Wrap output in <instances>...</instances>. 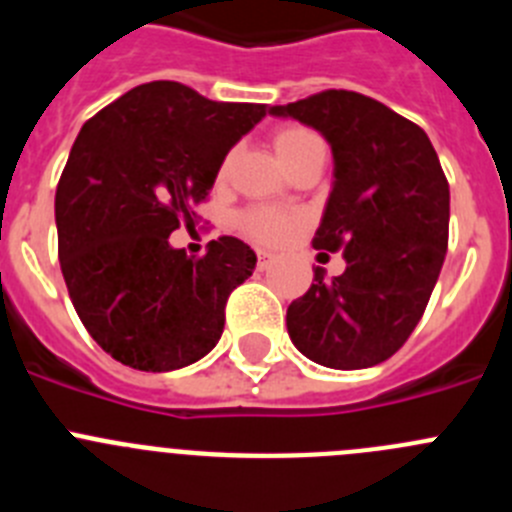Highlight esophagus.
Wrapping results in <instances>:
<instances>
[{"label":"esophagus","instance_id":"obj_1","mask_svg":"<svg viewBox=\"0 0 512 512\" xmlns=\"http://www.w3.org/2000/svg\"><path fill=\"white\" fill-rule=\"evenodd\" d=\"M256 256H259V269H261V271L269 269L271 261H274V253L266 251V248H259V251H256Z\"/></svg>","mask_w":512,"mask_h":512}]
</instances>
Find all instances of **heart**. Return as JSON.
Segmentation results:
<instances>
[{"mask_svg": "<svg viewBox=\"0 0 512 512\" xmlns=\"http://www.w3.org/2000/svg\"><path fill=\"white\" fill-rule=\"evenodd\" d=\"M317 144H320V139L314 137L309 129H302V126H284V129L276 131L274 137L276 154L284 162V167H289L294 159H299L307 149L317 147ZM228 162L231 159H225L223 167H220V177H225V172H228ZM238 225L253 241L279 243L297 228L299 215L279 208H269V205H256V208H248L246 213H241Z\"/></svg>", "mask_w": 512, "mask_h": 512, "instance_id": "heart-1", "label": "heart"}]
</instances>
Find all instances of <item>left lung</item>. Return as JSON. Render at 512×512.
<instances>
[{
    "instance_id": "obj_1",
    "label": "left lung",
    "mask_w": 512,
    "mask_h": 512,
    "mask_svg": "<svg viewBox=\"0 0 512 512\" xmlns=\"http://www.w3.org/2000/svg\"><path fill=\"white\" fill-rule=\"evenodd\" d=\"M327 139L335 180L312 246L342 251L345 271L287 309L294 348L314 363L358 370L391 358L429 304L447 256L449 182L414 121L355 91L274 106Z\"/></svg>"
}]
</instances>
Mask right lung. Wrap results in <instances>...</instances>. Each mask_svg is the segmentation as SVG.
<instances>
[{"label":"right lung","mask_w":512,"mask_h":512,"mask_svg":"<svg viewBox=\"0 0 512 512\" xmlns=\"http://www.w3.org/2000/svg\"><path fill=\"white\" fill-rule=\"evenodd\" d=\"M264 103L210 101L152 81L98 111L75 137L55 192L58 256L75 312L106 353L144 373L205 358L223 335L225 302L256 269L233 236L203 259L170 246L195 225L233 144Z\"/></svg>","instance_id":"1"}]
</instances>
